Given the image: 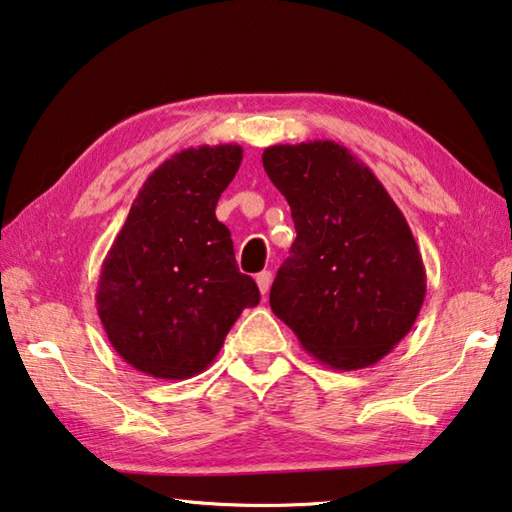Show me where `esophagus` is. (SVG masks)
Instances as JSON below:
<instances>
[{
  "mask_svg": "<svg viewBox=\"0 0 512 512\" xmlns=\"http://www.w3.org/2000/svg\"><path fill=\"white\" fill-rule=\"evenodd\" d=\"M256 283H258V290H261L263 295H265V292L270 290V283H272V272H267V270L258 272V274H256Z\"/></svg>",
  "mask_w": 512,
  "mask_h": 512,
  "instance_id": "34e87169",
  "label": "esophagus"
}]
</instances>
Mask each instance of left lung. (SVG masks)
<instances>
[{
	"label": "left lung",
	"instance_id": "left-lung-1",
	"mask_svg": "<svg viewBox=\"0 0 512 512\" xmlns=\"http://www.w3.org/2000/svg\"><path fill=\"white\" fill-rule=\"evenodd\" d=\"M263 167L297 229L270 290L274 315L333 370L379 363L413 329L426 295L404 213L370 167L333 140L267 147Z\"/></svg>",
	"mask_w": 512,
	"mask_h": 512
}]
</instances>
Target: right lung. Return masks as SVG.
<instances>
[{"mask_svg": "<svg viewBox=\"0 0 512 512\" xmlns=\"http://www.w3.org/2000/svg\"><path fill=\"white\" fill-rule=\"evenodd\" d=\"M240 145L188 147L142 183L97 283L113 349L138 372L181 381L204 372L247 306L261 301L240 274L215 206L236 177Z\"/></svg>", "mask_w": 512, "mask_h": 512, "instance_id": "add662e5", "label": "right lung"}]
</instances>
